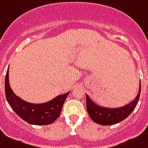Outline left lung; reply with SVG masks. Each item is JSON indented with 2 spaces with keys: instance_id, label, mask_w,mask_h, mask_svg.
Masks as SVG:
<instances>
[{
  "instance_id": "left-lung-1",
  "label": "left lung",
  "mask_w": 148,
  "mask_h": 148,
  "mask_svg": "<svg viewBox=\"0 0 148 148\" xmlns=\"http://www.w3.org/2000/svg\"><path fill=\"white\" fill-rule=\"evenodd\" d=\"M141 91L140 82L138 95L129 104L118 108H107L96 104L91 100L88 95L86 96V109L92 120L96 123L103 125H110L123 121L134 110L139 101Z\"/></svg>"
}]
</instances>
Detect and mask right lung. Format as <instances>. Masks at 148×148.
<instances>
[{"mask_svg": "<svg viewBox=\"0 0 148 148\" xmlns=\"http://www.w3.org/2000/svg\"><path fill=\"white\" fill-rule=\"evenodd\" d=\"M8 76V69L4 83L6 99L12 109L23 120L31 125H46L54 122L59 118L69 92L57 96L47 103H31L22 99L13 92L10 87Z\"/></svg>", "mask_w": 148, "mask_h": 148, "instance_id": "1", "label": "right lung"}]
</instances>
